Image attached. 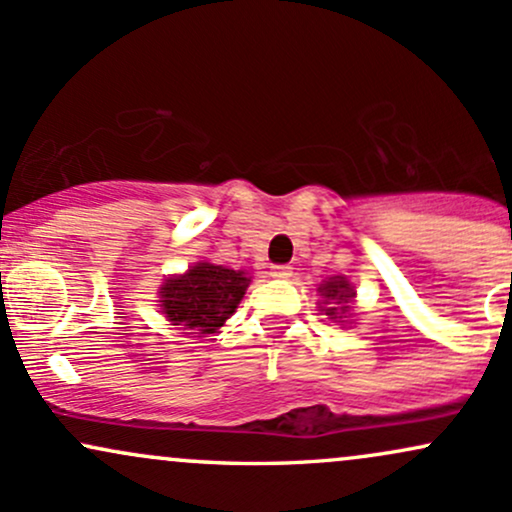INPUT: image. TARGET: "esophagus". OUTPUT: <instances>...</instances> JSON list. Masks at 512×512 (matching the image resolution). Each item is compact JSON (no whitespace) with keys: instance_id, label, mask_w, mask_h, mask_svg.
<instances>
[{"instance_id":"esophagus-1","label":"esophagus","mask_w":512,"mask_h":512,"mask_svg":"<svg viewBox=\"0 0 512 512\" xmlns=\"http://www.w3.org/2000/svg\"><path fill=\"white\" fill-rule=\"evenodd\" d=\"M269 274H272L274 279H289L293 274V267L291 264H274V267L269 269Z\"/></svg>"}]
</instances>
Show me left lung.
Listing matches in <instances>:
<instances>
[{"label":"left lung","instance_id":"8db88e82","mask_svg":"<svg viewBox=\"0 0 512 512\" xmlns=\"http://www.w3.org/2000/svg\"><path fill=\"white\" fill-rule=\"evenodd\" d=\"M320 293L325 296V301L330 303V308L327 310V315H332V320H337V315L342 317L344 313H349V305L354 303V296L356 291L351 289L349 281L344 279V276H332L327 284L320 286Z\"/></svg>","mask_w":512,"mask_h":512}]
</instances>
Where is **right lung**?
I'll list each match as a JSON object with an SVG mask.
<instances>
[{"label":"right lung","mask_w":512,"mask_h":512,"mask_svg":"<svg viewBox=\"0 0 512 512\" xmlns=\"http://www.w3.org/2000/svg\"><path fill=\"white\" fill-rule=\"evenodd\" d=\"M250 279L236 269L199 262L187 274L166 279L161 286L163 313L190 334L216 332L236 313Z\"/></svg>","instance_id":"add662e5"}]
</instances>
